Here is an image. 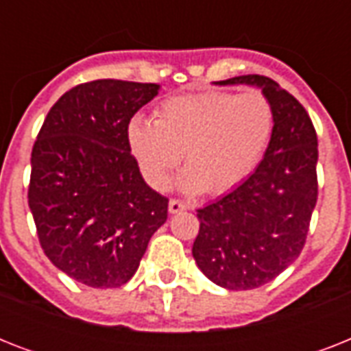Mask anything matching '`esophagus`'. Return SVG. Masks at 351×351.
Returning a JSON list of instances; mask_svg holds the SVG:
<instances>
[{"mask_svg": "<svg viewBox=\"0 0 351 351\" xmlns=\"http://www.w3.org/2000/svg\"><path fill=\"white\" fill-rule=\"evenodd\" d=\"M187 206L180 200H176V198H171L169 200V213H182V211H186Z\"/></svg>", "mask_w": 351, "mask_h": 351, "instance_id": "34e87169", "label": "esophagus"}]
</instances>
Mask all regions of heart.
I'll list each match as a JSON object with an SVG mask.
<instances>
[{
	"instance_id": "obj_1",
	"label": "heart",
	"mask_w": 351,
	"mask_h": 351,
	"mask_svg": "<svg viewBox=\"0 0 351 351\" xmlns=\"http://www.w3.org/2000/svg\"><path fill=\"white\" fill-rule=\"evenodd\" d=\"M275 112L256 89L244 93L204 90L165 98L154 120L134 117L127 143L149 186L164 191L180 165L187 193L226 195L239 187L261 164L271 140Z\"/></svg>"
}]
</instances>
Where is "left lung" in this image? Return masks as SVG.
<instances>
[{
	"instance_id": "8db88e82",
	"label": "left lung",
	"mask_w": 351,
	"mask_h": 351,
	"mask_svg": "<svg viewBox=\"0 0 351 351\" xmlns=\"http://www.w3.org/2000/svg\"><path fill=\"white\" fill-rule=\"evenodd\" d=\"M261 87L275 127L264 158L237 189L197 209V266L228 289H253L280 275L300 255L319 197L317 132L295 96L261 74L219 82Z\"/></svg>"
}]
</instances>
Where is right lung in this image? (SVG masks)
I'll return each instance as SVG.
<instances>
[{"instance_id": "1", "label": "right lung", "mask_w": 351, "mask_h": 351, "mask_svg": "<svg viewBox=\"0 0 351 351\" xmlns=\"http://www.w3.org/2000/svg\"><path fill=\"white\" fill-rule=\"evenodd\" d=\"M158 95L156 84L95 80L51 107L30 156L29 208L41 250L90 288L134 275L169 198L143 182L127 125Z\"/></svg>"}]
</instances>
